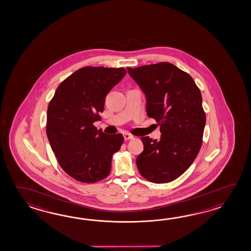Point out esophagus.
Segmentation results:
<instances>
[{
    "instance_id": "1",
    "label": "esophagus",
    "mask_w": 251,
    "mask_h": 251,
    "mask_svg": "<svg viewBox=\"0 0 251 251\" xmlns=\"http://www.w3.org/2000/svg\"><path fill=\"white\" fill-rule=\"evenodd\" d=\"M124 138L126 141H128V140H131V139H133V136L132 134H130V133H124Z\"/></svg>"
}]
</instances>
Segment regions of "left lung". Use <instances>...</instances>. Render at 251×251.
Segmentation results:
<instances>
[{
	"label": "left lung",
	"mask_w": 251,
	"mask_h": 251,
	"mask_svg": "<svg viewBox=\"0 0 251 251\" xmlns=\"http://www.w3.org/2000/svg\"><path fill=\"white\" fill-rule=\"evenodd\" d=\"M146 97V111L160 126L161 136L142 137L144 151L136 158L139 172L156 184L173 181L187 171L203 143L205 113L192 77L174 64L127 68Z\"/></svg>",
	"instance_id": "1"
}]
</instances>
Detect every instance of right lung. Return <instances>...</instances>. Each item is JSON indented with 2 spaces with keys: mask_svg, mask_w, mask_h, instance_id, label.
<instances>
[{
  "mask_svg": "<svg viewBox=\"0 0 251 251\" xmlns=\"http://www.w3.org/2000/svg\"><path fill=\"white\" fill-rule=\"evenodd\" d=\"M126 74L125 68L82 67L59 84L49 102V143L59 165L77 181L95 183L110 173L123 134H106L93 123L100 119L105 97Z\"/></svg>",
  "mask_w": 251,
  "mask_h": 251,
  "instance_id": "add662e5",
  "label": "right lung"
}]
</instances>
